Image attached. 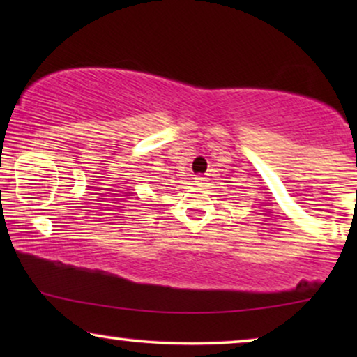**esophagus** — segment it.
Returning a JSON list of instances; mask_svg holds the SVG:
<instances>
[{
	"label": "esophagus",
	"instance_id": "obj_1",
	"mask_svg": "<svg viewBox=\"0 0 357 357\" xmlns=\"http://www.w3.org/2000/svg\"><path fill=\"white\" fill-rule=\"evenodd\" d=\"M195 182H197L198 185H204L208 182V177L206 175H195Z\"/></svg>",
	"mask_w": 357,
	"mask_h": 357
}]
</instances>
